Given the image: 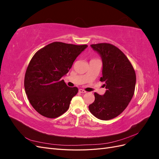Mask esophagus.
Masks as SVG:
<instances>
[{
    "label": "esophagus",
    "mask_w": 159,
    "mask_h": 159,
    "mask_svg": "<svg viewBox=\"0 0 159 159\" xmlns=\"http://www.w3.org/2000/svg\"><path fill=\"white\" fill-rule=\"evenodd\" d=\"M79 92L81 93H85L86 91H85V90L82 89H79Z\"/></svg>",
    "instance_id": "esophagus-1"
}]
</instances>
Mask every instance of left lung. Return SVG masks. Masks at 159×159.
I'll return each mask as SVG.
<instances>
[{
  "label": "left lung",
  "mask_w": 159,
  "mask_h": 159,
  "mask_svg": "<svg viewBox=\"0 0 159 159\" xmlns=\"http://www.w3.org/2000/svg\"><path fill=\"white\" fill-rule=\"evenodd\" d=\"M102 57L103 68L100 81L106 91L101 95L95 93V101L89 109L95 117L109 120L121 114L133 98L136 74L127 56L118 48L107 43L91 44Z\"/></svg>",
  "instance_id": "8db88e82"
}]
</instances>
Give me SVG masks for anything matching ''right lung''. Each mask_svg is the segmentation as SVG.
<instances>
[{"instance_id":"right-lung-1","label":"right lung","mask_w":159,"mask_h":159,"mask_svg":"<svg viewBox=\"0 0 159 159\" xmlns=\"http://www.w3.org/2000/svg\"><path fill=\"white\" fill-rule=\"evenodd\" d=\"M87 47L55 42L34 55L25 74V89L38 113L48 118H56L67 111L78 89L68 87L61 78Z\"/></svg>"}]
</instances>
